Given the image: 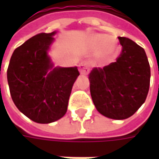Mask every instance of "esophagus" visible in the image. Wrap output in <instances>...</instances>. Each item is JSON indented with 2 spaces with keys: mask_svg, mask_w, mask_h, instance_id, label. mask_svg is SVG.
Returning <instances> with one entry per match:
<instances>
[{
  "mask_svg": "<svg viewBox=\"0 0 159 159\" xmlns=\"http://www.w3.org/2000/svg\"><path fill=\"white\" fill-rule=\"evenodd\" d=\"M79 69L80 71L82 74H87L89 72V66H88V63L86 61H83L79 64Z\"/></svg>",
  "mask_w": 159,
  "mask_h": 159,
  "instance_id": "1",
  "label": "esophagus"
}]
</instances>
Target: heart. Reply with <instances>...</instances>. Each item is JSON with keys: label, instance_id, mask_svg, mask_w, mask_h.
I'll list each match as a JSON object with an SVG mask.
<instances>
[{"label": "heart", "instance_id": "obj_1", "mask_svg": "<svg viewBox=\"0 0 159 159\" xmlns=\"http://www.w3.org/2000/svg\"><path fill=\"white\" fill-rule=\"evenodd\" d=\"M104 39H105V36L98 35L95 36L94 40H95V42L99 43V42H102ZM117 49V45L116 41H114L111 37H107L100 46L99 55L102 59H109L116 53Z\"/></svg>", "mask_w": 159, "mask_h": 159}]
</instances>
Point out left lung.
Here are the masks:
<instances>
[{
	"label": "left lung",
	"mask_w": 159,
	"mask_h": 159,
	"mask_svg": "<svg viewBox=\"0 0 159 159\" xmlns=\"http://www.w3.org/2000/svg\"><path fill=\"white\" fill-rule=\"evenodd\" d=\"M122 51L103 69L89 74L90 93L100 114L109 118L126 119L135 113L147 99L151 70L146 52L127 37L118 36Z\"/></svg>",
	"instance_id": "obj_1"
}]
</instances>
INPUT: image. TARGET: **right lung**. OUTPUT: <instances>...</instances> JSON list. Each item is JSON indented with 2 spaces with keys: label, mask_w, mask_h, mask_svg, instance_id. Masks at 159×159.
Masks as SVG:
<instances>
[{
  "label": "right lung",
  "mask_w": 159,
  "mask_h": 159,
  "mask_svg": "<svg viewBox=\"0 0 159 159\" xmlns=\"http://www.w3.org/2000/svg\"><path fill=\"white\" fill-rule=\"evenodd\" d=\"M51 33H40L19 46L8 68L9 90L17 108L38 123L55 122L65 116L72 86L79 76L76 67H56L48 50L53 42Z\"/></svg>",
  "instance_id": "obj_1"
}]
</instances>
